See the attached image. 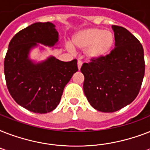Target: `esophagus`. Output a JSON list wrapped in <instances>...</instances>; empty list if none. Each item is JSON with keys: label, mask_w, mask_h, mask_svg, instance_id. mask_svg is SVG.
Instances as JSON below:
<instances>
[{"label": "esophagus", "mask_w": 150, "mask_h": 150, "mask_svg": "<svg viewBox=\"0 0 150 150\" xmlns=\"http://www.w3.org/2000/svg\"><path fill=\"white\" fill-rule=\"evenodd\" d=\"M78 68H79V70H80V68L82 67V62L81 61H78Z\"/></svg>", "instance_id": "obj_1"}]
</instances>
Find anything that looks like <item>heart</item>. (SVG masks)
I'll use <instances>...</instances> for the list:
<instances>
[{
    "mask_svg": "<svg viewBox=\"0 0 150 150\" xmlns=\"http://www.w3.org/2000/svg\"><path fill=\"white\" fill-rule=\"evenodd\" d=\"M114 34L109 30L100 28H89L80 30L72 38L71 46L78 50H86L85 54L89 61L105 57L114 46ZM71 50V47L68 46Z\"/></svg>",
    "mask_w": 150,
    "mask_h": 150,
    "instance_id": "obj_1",
    "label": "heart"
}]
</instances>
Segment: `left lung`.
<instances>
[{"label":"left lung","mask_w":150,"mask_h":150,"mask_svg":"<svg viewBox=\"0 0 150 150\" xmlns=\"http://www.w3.org/2000/svg\"><path fill=\"white\" fill-rule=\"evenodd\" d=\"M115 47L105 57L84 63L83 90L92 107L112 113L130 104L139 93L145 74L142 44L128 29L112 25Z\"/></svg>","instance_id":"obj_1"}]
</instances>
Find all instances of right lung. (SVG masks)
<instances>
[{
	"label": "right lung",
	"mask_w": 150,
	"mask_h": 150,
	"mask_svg": "<svg viewBox=\"0 0 150 150\" xmlns=\"http://www.w3.org/2000/svg\"><path fill=\"white\" fill-rule=\"evenodd\" d=\"M58 33L51 22H36L11 39L4 58V75L11 96L29 111L46 114L61 101L64 89L78 71L77 60L61 61L53 56L36 63L29 58L38 43L56 45Z\"/></svg>",
	"instance_id": "add662e5"
}]
</instances>
